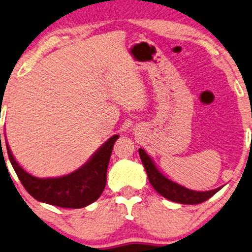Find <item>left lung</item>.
Listing matches in <instances>:
<instances>
[{
	"mask_svg": "<svg viewBox=\"0 0 252 252\" xmlns=\"http://www.w3.org/2000/svg\"><path fill=\"white\" fill-rule=\"evenodd\" d=\"M139 157L142 159V162L147 173L149 181L157 192H159L161 196L165 198L172 200V202L180 204H200L205 202L213 194H216L221 188L210 191H193L187 189L180 184H177L169 179H167L165 175H162L154 165L153 160L147 156L146 152L142 149H139Z\"/></svg>",
	"mask_w": 252,
	"mask_h": 252,
	"instance_id": "8db88e82",
	"label": "left lung"
}]
</instances>
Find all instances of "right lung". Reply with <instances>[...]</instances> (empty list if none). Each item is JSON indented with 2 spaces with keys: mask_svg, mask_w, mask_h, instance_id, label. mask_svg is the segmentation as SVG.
Returning a JSON list of instances; mask_svg holds the SVG:
<instances>
[{
  "mask_svg": "<svg viewBox=\"0 0 252 252\" xmlns=\"http://www.w3.org/2000/svg\"><path fill=\"white\" fill-rule=\"evenodd\" d=\"M117 138L119 135L110 137L79 169L69 175L53 179H38L25 172L17 163L8 143L5 144L9 160L17 176L33 198L65 209H80L95 202L101 196L106 187L107 168L112 150Z\"/></svg>",
  "mask_w": 252,
  "mask_h": 252,
  "instance_id": "right-lung-1",
  "label": "right lung"
}]
</instances>
